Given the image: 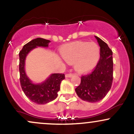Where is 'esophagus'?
<instances>
[{
  "label": "esophagus",
  "mask_w": 134,
  "mask_h": 134,
  "mask_svg": "<svg viewBox=\"0 0 134 134\" xmlns=\"http://www.w3.org/2000/svg\"><path fill=\"white\" fill-rule=\"evenodd\" d=\"M72 76H73L72 74H67L65 75V77H71Z\"/></svg>",
  "instance_id": "esophagus-1"
}]
</instances>
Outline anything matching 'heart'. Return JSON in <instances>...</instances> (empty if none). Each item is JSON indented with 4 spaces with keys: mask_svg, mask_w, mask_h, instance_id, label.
I'll return each instance as SVG.
<instances>
[{
    "mask_svg": "<svg viewBox=\"0 0 134 134\" xmlns=\"http://www.w3.org/2000/svg\"><path fill=\"white\" fill-rule=\"evenodd\" d=\"M60 54L67 63H74L77 71L86 72L93 69L98 63L100 48L96 43L77 41L64 46Z\"/></svg>",
    "mask_w": 134,
    "mask_h": 134,
    "instance_id": "heart-1",
    "label": "heart"
}]
</instances>
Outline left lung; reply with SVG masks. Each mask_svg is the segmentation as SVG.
<instances>
[{
  "label": "left lung",
  "instance_id": "left-lung-1",
  "mask_svg": "<svg viewBox=\"0 0 134 134\" xmlns=\"http://www.w3.org/2000/svg\"><path fill=\"white\" fill-rule=\"evenodd\" d=\"M94 36L100 47V59L91 73L81 77V84L75 90L81 99L90 103L103 99L113 82V52L104 41Z\"/></svg>",
  "mask_w": 134,
  "mask_h": 134
}]
</instances>
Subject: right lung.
Masks as SVG:
<instances>
[{"label": "right lung", "instance_id": "obj_1", "mask_svg": "<svg viewBox=\"0 0 134 134\" xmlns=\"http://www.w3.org/2000/svg\"><path fill=\"white\" fill-rule=\"evenodd\" d=\"M50 43L48 40L36 38L24 44L19 53L20 83L22 90L31 101L38 104L48 103L56 99L60 83L65 79L64 74H52L43 82L34 83L26 73L25 61L28 53L37 47L47 48Z\"/></svg>", "mask_w": 134, "mask_h": 134}]
</instances>
